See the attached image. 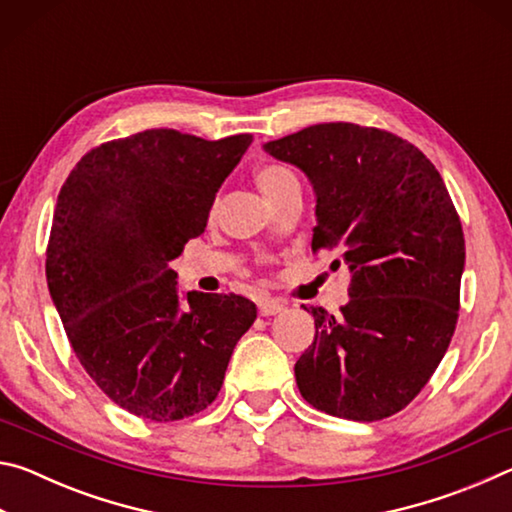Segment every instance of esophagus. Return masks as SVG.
I'll use <instances>...</instances> for the list:
<instances>
[{"label":"esophagus","mask_w":512,"mask_h":512,"mask_svg":"<svg viewBox=\"0 0 512 512\" xmlns=\"http://www.w3.org/2000/svg\"><path fill=\"white\" fill-rule=\"evenodd\" d=\"M284 309V302L282 300H262L259 302V314L262 316H275V314H280V311Z\"/></svg>","instance_id":"obj_1"}]
</instances>
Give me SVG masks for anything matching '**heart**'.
<instances>
[{"instance_id": "b5f03b06", "label": "heart", "mask_w": 512, "mask_h": 512, "mask_svg": "<svg viewBox=\"0 0 512 512\" xmlns=\"http://www.w3.org/2000/svg\"><path fill=\"white\" fill-rule=\"evenodd\" d=\"M255 180L268 201H271L282 187H287L289 183H296L293 173L289 169L280 167V164H262V167L255 171Z\"/></svg>"}]
</instances>
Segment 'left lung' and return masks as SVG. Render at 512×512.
Instances as JSON below:
<instances>
[{"label":"left lung","mask_w":512,"mask_h":512,"mask_svg":"<svg viewBox=\"0 0 512 512\" xmlns=\"http://www.w3.org/2000/svg\"><path fill=\"white\" fill-rule=\"evenodd\" d=\"M264 149L307 173L311 248L339 250L352 273L339 316L305 307L316 336L296 361L300 395L336 418L384 420L422 391L454 336L465 266L456 207L427 155L379 128L332 121Z\"/></svg>","instance_id":"obj_1"}]
</instances>
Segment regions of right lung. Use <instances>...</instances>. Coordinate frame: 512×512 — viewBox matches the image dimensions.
Here are the masks:
<instances>
[{"mask_svg":"<svg viewBox=\"0 0 512 512\" xmlns=\"http://www.w3.org/2000/svg\"><path fill=\"white\" fill-rule=\"evenodd\" d=\"M253 135L203 140L151 128L83 155L60 187L47 284L81 366L137 418L183 420L221 391L255 323L244 296H178L176 259L201 235L214 196Z\"/></svg>","mask_w":512,"mask_h":512,"instance_id":"right-lung-1","label":"right lung"}]
</instances>
